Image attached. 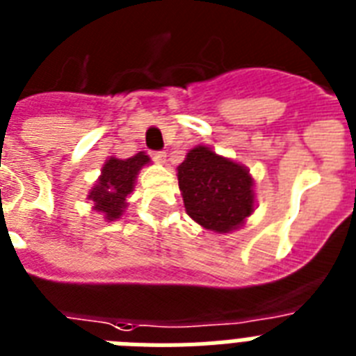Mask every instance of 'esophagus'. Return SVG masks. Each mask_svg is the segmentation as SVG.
<instances>
[{"label": "esophagus", "instance_id": "esophagus-1", "mask_svg": "<svg viewBox=\"0 0 356 356\" xmlns=\"http://www.w3.org/2000/svg\"><path fill=\"white\" fill-rule=\"evenodd\" d=\"M152 157H154V159L161 164L166 161V154H164V152H152Z\"/></svg>", "mask_w": 356, "mask_h": 356}]
</instances>
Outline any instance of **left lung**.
I'll use <instances>...</instances> for the list:
<instances>
[{"instance_id":"obj_1","label":"left lung","mask_w":356,"mask_h":356,"mask_svg":"<svg viewBox=\"0 0 356 356\" xmlns=\"http://www.w3.org/2000/svg\"><path fill=\"white\" fill-rule=\"evenodd\" d=\"M179 190L186 213L213 234L243 228L255 211V179L229 157L199 145L177 166Z\"/></svg>"}]
</instances>
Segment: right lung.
<instances>
[{
  "label": "right lung",
  "instance_id": "1",
  "mask_svg": "<svg viewBox=\"0 0 356 356\" xmlns=\"http://www.w3.org/2000/svg\"><path fill=\"white\" fill-rule=\"evenodd\" d=\"M146 164H150V157L145 152L128 159H118L112 155L104 161L99 179L86 195L94 204L92 210L103 215L108 222L121 219L128 206V197L136 188L137 175Z\"/></svg>",
  "mask_w": 356,
  "mask_h": 356
}]
</instances>
